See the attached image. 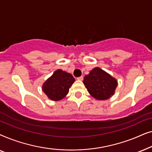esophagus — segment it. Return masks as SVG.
Segmentation results:
<instances>
[{"label":"esophagus","instance_id":"34e87169","mask_svg":"<svg viewBox=\"0 0 152 152\" xmlns=\"http://www.w3.org/2000/svg\"><path fill=\"white\" fill-rule=\"evenodd\" d=\"M77 80L82 81L83 80H84V77H83V76H80V77H77Z\"/></svg>","mask_w":152,"mask_h":152}]
</instances>
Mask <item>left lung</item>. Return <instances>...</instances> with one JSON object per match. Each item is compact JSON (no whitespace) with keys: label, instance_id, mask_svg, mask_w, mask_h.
<instances>
[{"label":"left lung","instance_id":"8db88e82","mask_svg":"<svg viewBox=\"0 0 152 152\" xmlns=\"http://www.w3.org/2000/svg\"><path fill=\"white\" fill-rule=\"evenodd\" d=\"M87 91L97 100H105L114 95L118 86L116 79L100 68H94L83 81Z\"/></svg>","mask_w":152,"mask_h":152}]
</instances>
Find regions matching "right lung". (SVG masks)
<instances>
[{
  "label": "right lung",
  "mask_w": 152,
  "mask_h": 152,
  "mask_svg": "<svg viewBox=\"0 0 152 152\" xmlns=\"http://www.w3.org/2000/svg\"><path fill=\"white\" fill-rule=\"evenodd\" d=\"M75 81L71 74L58 69L43 83V91L51 100L59 101L66 97Z\"/></svg>",
  "instance_id": "1"
}]
</instances>
